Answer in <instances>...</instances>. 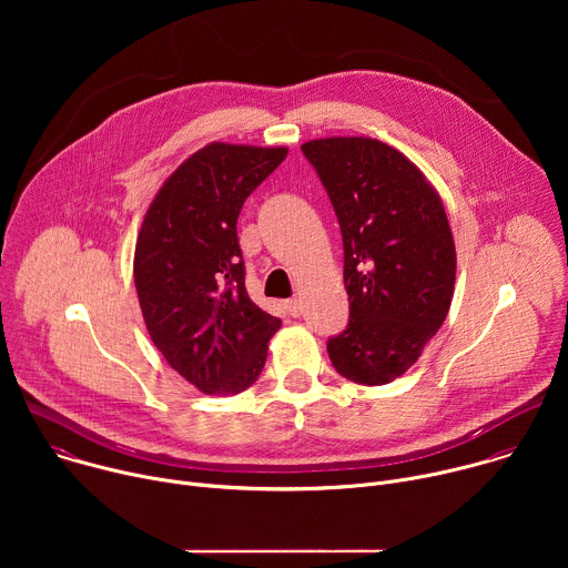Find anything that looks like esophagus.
Masks as SVG:
<instances>
[{"mask_svg": "<svg viewBox=\"0 0 568 568\" xmlns=\"http://www.w3.org/2000/svg\"><path fill=\"white\" fill-rule=\"evenodd\" d=\"M285 310H287L292 316H298V314L303 312L301 298H290V301H285Z\"/></svg>", "mask_w": 568, "mask_h": 568, "instance_id": "1", "label": "esophagus"}]
</instances>
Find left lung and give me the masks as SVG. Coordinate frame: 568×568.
Here are the masks:
<instances>
[{"label": "left lung", "instance_id": "8db88e82", "mask_svg": "<svg viewBox=\"0 0 568 568\" xmlns=\"http://www.w3.org/2000/svg\"><path fill=\"white\" fill-rule=\"evenodd\" d=\"M344 237L348 328L328 342L346 379L379 386L407 373L449 312L456 247L438 191L409 156L371 136L301 145Z\"/></svg>", "mask_w": 568, "mask_h": 568}]
</instances>
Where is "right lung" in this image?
Masks as SVG:
<instances>
[{
    "label": "right lung",
    "mask_w": 568,
    "mask_h": 568,
    "mask_svg": "<svg viewBox=\"0 0 568 568\" xmlns=\"http://www.w3.org/2000/svg\"><path fill=\"white\" fill-rule=\"evenodd\" d=\"M287 148L213 141L150 202L134 247V287L152 344L206 395L250 388L281 318L245 287L235 222Z\"/></svg>",
    "instance_id": "add662e5"
}]
</instances>
